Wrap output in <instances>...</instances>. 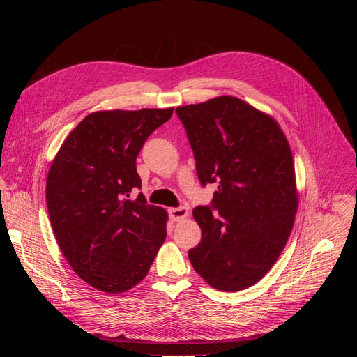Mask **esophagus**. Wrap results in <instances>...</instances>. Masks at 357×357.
I'll use <instances>...</instances> for the list:
<instances>
[{
  "mask_svg": "<svg viewBox=\"0 0 357 357\" xmlns=\"http://www.w3.org/2000/svg\"><path fill=\"white\" fill-rule=\"evenodd\" d=\"M168 214H169L171 220L178 222V220H183V219L188 218L189 210L186 207H176V208H169Z\"/></svg>",
  "mask_w": 357,
  "mask_h": 357,
  "instance_id": "1",
  "label": "esophagus"
}]
</instances>
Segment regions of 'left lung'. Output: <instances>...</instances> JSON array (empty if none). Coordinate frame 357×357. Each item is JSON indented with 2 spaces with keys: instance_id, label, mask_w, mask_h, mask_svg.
<instances>
[{
  "instance_id": "left-lung-1",
  "label": "left lung",
  "mask_w": 357,
  "mask_h": 357,
  "mask_svg": "<svg viewBox=\"0 0 357 357\" xmlns=\"http://www.w3.org/2000/svg\"><path fill=\"white\" fill-rule=\"evenodd\" d=\"M201 185L218 183L211 205L193 208L202 231L189 250L210 286L238 291L273 268L298 210L291 150L271 116L235 96L177 107Z\"/></svg>"
}]
</instances>
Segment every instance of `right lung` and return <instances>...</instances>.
<instances>
[{
	"label": "right lung",
	"instance_id": "right-lung-1",
	"mask_svg": "<svg viewBox=\"0 0 357 357\" xmlns=\"http://www.w3.org/2000/svg\"><path fill=\"white\" fill-rule=\"evenodd\" d=\"M174 109L109 110L86 116L62 143L46 181L53 234L83 282L122 294L147 275L167 236L168 214L149 205L135 160Z\"/></svg>",
	"mask_w": 357,
	"mask_h": 357
}]
</instances>
